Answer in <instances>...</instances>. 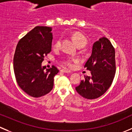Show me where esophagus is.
<instances>
[{
  "label": "esophagus",
  "instance_id": "1",
  "mask_svg": "<svg viewBox=\"0 0 132 132\" xmlns=\"http://www.w3.org/2000/svg\"><path fill=\"white\" fill-rule=\"evenodd\" d=\"M61 71L63 73H71V71H70V70H66V69H62V70H61Z\"/></svg>",
  "mask_w": 132,
  "mask_h": 132
}]
</instances>
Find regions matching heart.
Wrapping results in <instances>:
<instances>
[{
    "label": "heart",
    "instance_id": "heart-1",
    "mask_svg": "<svg viewBox=\"0 0 132 132\" xmlns=\"http://www.w3.org/2000/svg\"><path fill=\"white\" fill-rule=\"evenodd\" d=\"M72 37L74 41L75 42L76 44L77 45V46H83L84 47L86 46V44H87V40L85 38V37L84 35H82L80 33H74L72 35ZM61 39H58L55 41V43H54V45L53 47L55 48H59L61 47ZM74 61L73 59H66L62 61V63L65 66L68 68H71L73 66V62Z\"/></svg>",
    "mask_w": 132,
    "mask_h": 132
}]
</instances>
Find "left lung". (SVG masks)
<instances>
[{"instance_id":"left-lung-1","label":"left lung","mask_w":132,"mask_h":132,"mask_svg":"<svg viewBox=\"0 0 132 132\" xmlns=\"http://www.w3.org/2000/svg\"><path fill=\"white\" fill-rule=\"evenodd\" d=\"M116 53L112 43L103 37L95 42L92 55L84 65L92 76L75 88L77 93L87 99H95L103 95L112 84L116 74Z\"/></svg>"}]
</instances>
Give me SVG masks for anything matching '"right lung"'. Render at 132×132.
Segmentation results:
<instances>
[{"label":"right lung","mask_w":132,"mask_h":132,"mask_svg":"<svg viewBox=\"0 0 132 132\" xmlns=\"http://www.w3.org/2000/svg\"><path fill=\"white\" fill-rule=\"evenodd\" d=\"M52 28L36 26L19 41L13 58L16 82L24 92L33 97L49 93L53 87L54 77L58 73L55 66L45 70L42 66L44 56L52 50Z\"/></svg>","instance_id":"right-lung-1"}]
</instances>
